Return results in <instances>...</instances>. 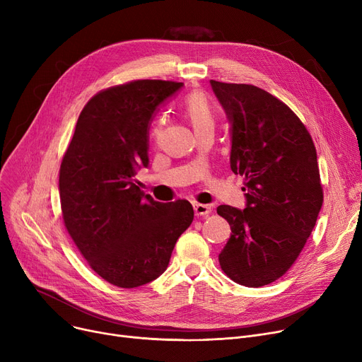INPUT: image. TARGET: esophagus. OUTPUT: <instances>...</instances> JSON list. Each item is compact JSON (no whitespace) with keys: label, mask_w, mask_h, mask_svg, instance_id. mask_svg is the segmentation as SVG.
I'll list each match as a JSON object with an SVG mask.
<instances>
[{"label":"esophagus","mask_w":362,"mask_h":362,"mask_svg":"<svg viewBox=\"0 0 362 362\" xmlns=\"http://www.w3.org/2000/svg\"><path fill=\"white\" fill-rule=\"evenodd\" d=\"M194 210H195V216L198 217H206L208 214H211L213 208L210 205H205V204H194Z\"/></svg>","instance_id":"1"}]
</instances>
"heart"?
I'll use <instances>...</instances> for the list:
<instances>
[{
	"label": "heart",
	"mask_w": 362,
	"mask_h": 362,
	"mask_svg": "<svg viewBox=\"0 0 362 362\" xmlns=\"http://www.w3.org/2000/svg\"><path fill=\"white\" fill-rule=\"evenodd\" d=\"M185 110L186 114L191 119V123L194 126V130L197 135L204 132H210L214 133L216 129V119H214V114L213 110L208 104L205 95L199 93V92H192L189 93L186 100H185ZM161 133V124L157 123L156 127L152 129V135H154L156 139H158Z\"/></svg>",
	"instance_id": "1"
}]
</instances>
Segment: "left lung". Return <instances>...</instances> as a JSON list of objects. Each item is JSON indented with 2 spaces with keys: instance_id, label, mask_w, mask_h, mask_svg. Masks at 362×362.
Returning <instances> with one entry per match:
<instances>
[{
  "instance_id": "8db88e82",
  "label": "left lung",
  "mask_w": 362,
  "mask_h": 362,
  "mask_svg": "<svg viewBox=\"0 0 362 362\" xmlns=\"http://www.w3.org/2000/svg\"><path fill=\"white\" fill-rule=\"evenodd\" d=\"M232 123L230 168L243 176L246 208L220 205L232 235L220 267L248 288L286 273L305 246L322 205L317 151L296 114L261 88L211 81Z\"/></svg>"
}]
</instances>
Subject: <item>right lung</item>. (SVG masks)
<instances>
[{
    "mask_svg": "<svg viewBox=\"0 0 362 362\" xmlns=\"http://www.w3.org/2000/svg\"><path fill=\"white\" fill-rule=\"evenodd\" d=\"M182 82L139 79L95 93L83 107L60 165L64 226L89 267L117 288H138L168 267L191 226L186 199L157 202L135 183L148 165V124Z\"/></svg>",
    "mask_w": 362,
    "mask_h": 362,
    "instance_id": "obj_1",
    "label": "right lung"
}]
</instances>
